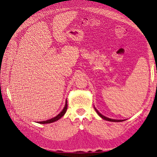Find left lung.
I'll list each match as a JSON object with an SVG mask.
<instances>
[{"label":"left lung","mask_w":157,"mask_h":157,"mask_svg":"<svg viewBox=\"0 0 157 157\" xmlns=\"http://www.w3.org/2000/svg\"><path fill=\"white\" fill-rule=\"evenodd\" d=\"M94 109H95V110H96V111L97 112V113L99 115V116H100V117L103 118V119H104V120L108 121H111V122H122V121H124L123 120H115V119H111V118H107V117H105V116L102 115L100 113H99L96 108L94 107Z\"/></svg>","instance_id":"obj_1"}]
</instances>
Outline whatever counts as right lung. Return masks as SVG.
Returning <instances> with one entry per match:
<instances>
[{
  "instance_id": "right-lung-1",
  "label": "right lung",
  "mask_w": 157,
  "mask_h": 157,
  "mask_svg": "<svg viewBox=\"0 0 157 157\" xmlns=\"http://www.w3.org/2000/svg\"><path fill=\"white\" fill-rule=\"evenodd\" d=\"M67 101H66V102H65V105L63 109L62 110V111H61L59 114H58V115H57V116L55 117H54V118H51V119H50V120L46 121L39 122V123H40V124H49V123L54 122H55V121H56L59 120L61 117H62L65 115V113L66 111H67Z\"/></svg>"
}]
</instances>
